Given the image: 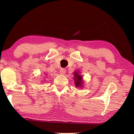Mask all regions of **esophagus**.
<instances>
[{
    "instance_id": "obj_1",
    "label": "esophagus",
    "mask_w": 134,
    "mask_h": 134,
    "mask_svg": "<svg viewBox=\"0 0 134 134\" xmlns=\"http://www.w3.org/2000/svg\"><path fill=\"white\" fill-rule=\"evenodd\" d=\"M60 73L61 74H65L66 73V69L64 68H61L60 69Z\"/></svg>"
}]
</instances>
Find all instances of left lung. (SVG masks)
I'll use <instances>...</instances> for the list:
<instances>
[{
  "mask_svg": "<svg viewBox=\"0 0 134 134\" xmlns=\"http://www.w3.org/2000/svg\"><path fill=\"white\" fill-rule=\"evenodd\" d=\"M82 77L78 74L77 72H74V80L76 87H80L82 85Z\"/></svg>",
  "mask_w": 134,
  "mask_h": 134,
  "instance_id": "left-lung-1",
  "label": "left lung"
}]
</instances>
